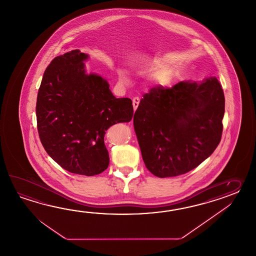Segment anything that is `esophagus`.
I'll list each match as a JSON object with an SVG mask.
<instances>
[{
  "mask_svg": "<svg viewBox=\"0 0 256 256\" xmlns=\"http://www.w3.org/2000/svg\"><path fill=\"white\" fill-rule=\"evenodd\" d=\"M140 104V98L139 97H134L132 98V106H134V110H136L138 107V105Z\"/></svg>",
  "mask_w": 256,
  "mask_h": 256,
  "instance_id": "34e87169",
  "label": "esophagus"
}]
</instances>
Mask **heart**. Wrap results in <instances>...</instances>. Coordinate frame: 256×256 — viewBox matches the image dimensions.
<instances>
[{"instance_id":"b5f03b06","label":"heart","mask_w":256,"mask_h":256,"mask_svg":"<svg viewBox=\"0 0 256 256\" xmlns=\"http://www.w3.org/2000/svg\"><path fill=\"white\" fill-rule=\"evenodd\" d=\"M122 80H126V76H122ZM162 82H163L164 83H166V82H168V78H164Z\"/></svg>"}]
</instances>
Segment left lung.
I'll return each instance as SVG.
<instances>
[{"label": "left lung", "instance_id": "1", "mask_svg": "<svg viewBox=\"0 0 256 256\" xmlns=\"http://www.w3.org/2000/svg\"><path fill=\"white\" fill-rule=\"evenodd\" d=\"M224 110V94L216 78L152 88L134 116L146 168L164 178L196 168L220 142Z\"/></svg>", "mask_w": 256, "mask_h": 256}]
</instances>
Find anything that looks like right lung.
Wrapping results in <instances>:
<instances>
[{"instance_id":"add662e5","label":"right lung","mask_w":256,"mask_h":256,"mask_svg":"<svg viewBox=\"0 0 256 256\" xmlns=\"http://www.w3.org/2000/svg\"><path fill=\"white\" fill-rule=\"evenodd\" d=\"M87 58L76 49L51 61L36 112L39 138L49 156L70 173L90 176L109 166L106 130L130 122L134 107L130 98H115L102 76L86 74Z\"/></svg>"}]
</instances>
